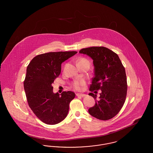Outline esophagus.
I'll return each mask as SVG.
<instances>
[{
	"instance_id": "obj_1",
	"label": "esophagus",
	"mask_w": 153,
	"mask_h": 153,
	"mask_svg": "<svg viewBox=\"0 0 153 153\" xmlns=\"http://www.w3.org/2000/svg\"><path fill=\"white\" fill-rule=\"evenodd\" d=\"M76 96L77 97H84V96H85V94H77Z\"/></svg>"
}]
</instances>
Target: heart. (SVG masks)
Masks as SVG:
<instances>
[{"label":"heart","instance_id":"b5f03b06","mask_svg":"<svg viewBox=\"0 0 153 153\" xmlns=\"http://www.w3.org/2000/svg\"><path fill=\"white\" fill-rule=\"evenodd\" d=\"M81 64H87L89 65V62L87 59L84 58H80L77 61V65ZM85 84V81L84 80H76L74 81L72 84V86L74 89L76 91H80L82 87Z\"/></svg>","mask_w":153,"mask_h":153}]
</instances>
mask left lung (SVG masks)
<instances>
[{"instance_id": "left-lung-1", "label": "left lung", "mask_w": 153, "mask_h": 153, "mask_svg": "<svg viewBox=\"0 0 153 153\" xmlns=\"http://www.w3.org/2000/svg\"><path fill=\"white\" fill-rule=\"evenodd\" d=\"M79 53L93 59L95 76L89 91H102L97 100V95L89 94L96 100V103L88 112L100 120L112 119L119 112L126 100L127 84L125 68L117 53L107 48L90 47L82 49Z\"/></svg>"}]
</instances>
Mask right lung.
<instances>
[{"label": "right lung", "mask_w": 153, "mask_h": 153, "mask_svg": "<svg viewBox=\"0 0 153 153\" xmlns=\"http://www.w3.org/2000/svg\"><path fill=\"white\" fill-rule=\"evenodd\" d=\"M77 53L58 51L39 54L27 67L24 89L28 104L45 123H59L68 115L69 103L75 94L72 91L54 94L52 84L61 73V64Z\"/></svg>", "instance_id": "add662e5"}]
</instances>
